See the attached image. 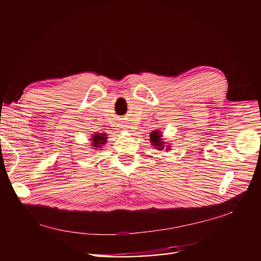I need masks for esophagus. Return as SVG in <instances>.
<instances>
[{"label":"esophagus","mask_w":261,"mask_h":261,"mask_svg":"<svg viewBox=\"0 0 261 261\" xmlns=\"http://www.w3.org/2000/svg\"><path fill=\"white\" fill-rule=\"evenodd\" d=\"M124 128H125V129H128V128H129V126H127V125H124Z\"/></svg>","instance_id":"1"}]
</instances>
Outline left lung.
Wrapping results in <instances>:
<instances>
[{
    "label": "left lung",
    "instance_id": "1",
    "mask_svg": "<svg viewBox=\"0 0 261 261\" xmlns=\"http://www.w3.org/2000/svg\"><path fill=\"white\" fill-rule=\"evenodd\" d=\"M162 134L161 132L159 130H154V132H151L150 133V141H151V145L156 149V150H163L165 149V151H169L170 150V147L171 145H168V146H165V141H163V138H162ZM166 148H164V147Z\"/></svg>",
    "mask_w": 261,
    "mask_h": 261
}]
</instances>
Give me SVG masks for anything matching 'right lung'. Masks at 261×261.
<instances>
[{
  "label": "right lung",
  "instance_id": "add662e5",
  "mask_svg": "<svg viewBox=\"0 0 261 261\" xmlns=\"http://www.w3.org/2000/svg\"><path fill=\"white\" fill-rule=\"evenodd\" d=\"M107 139H108V135L105 133H96L93 134V135L91 136L90 138V141H91V148L93 150H97V149H100L102 148V146H105L107 144Z\"/></svg>",
  "mask_w": 261,
  "mask_h": 261
}]
</instances>
